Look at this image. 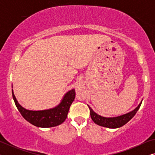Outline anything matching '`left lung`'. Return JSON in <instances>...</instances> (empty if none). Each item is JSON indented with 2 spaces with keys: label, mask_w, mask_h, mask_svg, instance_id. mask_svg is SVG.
Returning <instances> with one entry per match:
<instances>
[{
  "label": "left lung",
  "mask_w": 155,
  "mask_h": 155,
  "mask_svg": "<svg viewBox=\"0 0 155 155\" xmlns=\"http://www.w3.org/2000/svg\"><path fill=\"white\" fill-rule=\"evenodd\" d=\"M142 101L140 103V104L132 111L128 112V113L124 114V115L116 116V117H104V116H101L95 113L92 108L90 107V106H88V107L90 108L91 118L95 124L100 126L106 127V128H118L124 126L135 115V114L137 113V111L140 107Z\"/></svg>",
  "instance_id": "obj_1"
}]
</instances>
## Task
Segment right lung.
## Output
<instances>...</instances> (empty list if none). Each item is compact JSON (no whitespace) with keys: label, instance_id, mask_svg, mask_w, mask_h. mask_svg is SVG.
Wrapping results in <instances>:
<instances>
[{"label":"right lung","instance_id":"1","mask_svg":"<svg viewBox=\"0 0 155 155\" xmlns=\"http://www.w3.org/2000/svg\"><path fill=\"white\" fill-rule=\"evenodd\" d=\"M12 93L15 104L23 118L31 124L40 128H51L64 122L67 118L70 107L75 97V89H73L63 96L60 104L56 107L41 111H31L22 107L16 99L12 90Z\"/></svg>","mask_w":155,"mask_h":155}]
</instances>
